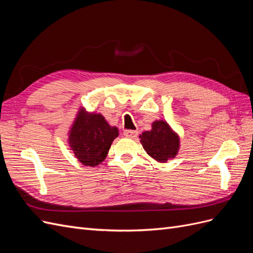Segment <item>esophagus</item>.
Masks as SVG:
<instances>
[{
    "label": "esophagus",
    "mask_w": 253,
    "mask_h": 253,
    "mask_svg": "<svg viewBox=\"0 0 253 253\" xmlns=\"http://www.w3.org/2000/svg\"><path fill=\"white\" fill-rule=\"evenodd\" d=\"M125 136L127 137V138H132V139H135L137 135H138V132L137 131H132V129H126V131H125Z\"/></svg>",
    "instance_id": "obj_1"
}]
</instances>
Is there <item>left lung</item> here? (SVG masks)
I'll use <instances>...</instances> for the list:
<instances>
[{
	"mask_svg": "<svg viewBox=\"0 0 253 253\" xmlns=\"http://www.w3.org/2000/svg\"><path fill=\"white\" fill-rule=\"evenodd\" d=\"M139 138L145 152L159 163L174 158L179 149L178 135L164 120L153 122L151 131L143 132Z\"/></svg>",
	"mask_w": 253,
	"mask_h": 253,
	"instance_id": "8db88e82",
	"label": "left lung"
}]
</instances>
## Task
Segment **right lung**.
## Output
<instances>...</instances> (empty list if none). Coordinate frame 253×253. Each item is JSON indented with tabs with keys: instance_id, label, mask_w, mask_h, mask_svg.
<instances>
[{
	"instance_id": "obj_1",
	"label": "right lung",
	"mask_w": 253,
	"mask_h": 253,
	"mask_svg": "<svg viewBox=\"0 0 253 253\" xmlns=\"http://www.w3.org/2000/svg\"><path fill=\"white\" fill-rule=\"evenodd\" d=\"M118 134V128L111 126L101 114L80 109L71 127L68 143L82 165L96 167L105 159Z\"/></svg>"
}]
</instances>
